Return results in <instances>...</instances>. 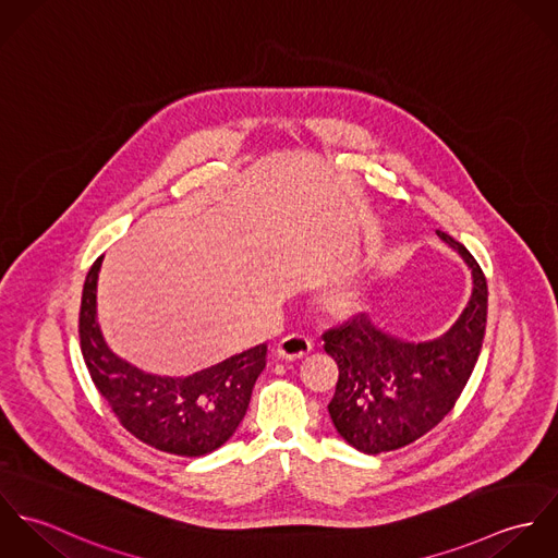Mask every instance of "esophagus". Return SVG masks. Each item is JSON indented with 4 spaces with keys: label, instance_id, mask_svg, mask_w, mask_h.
<instances>
[{
    "label": "esophagus",
    "instance_id": "1",
    "mask_svg": "<svg viewBox=\"0 0 558 558\" xmlns=\"http://www.w3.org/2000/svg\"><path fill=\"white\" fill-rule=\"evenodd\" d=\"M314 350V341L305 335H299V332H292L288 337H283L279 343H277V354L286 361H294V359H303L307 356L310 352Z\"/></svg>",
    "mask_w": 558,
    "mask_h": 558
}]
</instances>
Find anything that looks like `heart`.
<instances>
[{
  "label": "heart",
  "mask_w": 558,
  "mask_h": 558,
  "mask_svg": "<svg viewBox=\"0 0 558 558\" xmlns=\"http://www.w3.org/2000/svg\"><path fill=\"white\" fill-rule=\"evenodd\" d=\"M352 299H354V292H350V290H341V292L335 296V303H337L339 307H348V305L352 303Z\"/></svg>",
  "instance_id": "1"
}]
</instances>
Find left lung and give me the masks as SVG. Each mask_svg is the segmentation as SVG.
I'll return each instance as SVG.
<instances>
[{
	"label": "left lung",
	"mask_w": 558,
	"mask_h": 558,
	"mask_svg": "<svg viewBox=\"0 0 558 558\" xmlns=\"http://www.w3.org/2000/svg\"><path fill=\"white\" fill-rule=\"evenodd\" d=\"M436 234L458 251L473 275L471 301L442 337L405 341L365 314L324 332V350L339 367L328 414L339 436L369 456L396 451L438 425L477 363L487 283L464 244L440 230Z\"/></svg>",
	"instance_id": "left-lung-1"
}]
</instances>
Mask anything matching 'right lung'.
Segmentation results:
<instances>
[{
  "label": "right lung",
  "instance_id": "obj_1",
  "mask_svg": "<svg viewBox=\"0 0 558 558\" xmlns=\"http://www.w3.org/2000/svg\"><path fill=\"white\" fill-rule=\"evenodd\" d=\"M102 257L89 268L81 296L83 361L98 393L118 421L142 442L184 458L226 445L246 414L251 391L266 367V343L184 378L142 372L105 341L96 318V286Z\"/></svg>",
  "mask_w": 558,
  "mask_h": 558
}]
</instances>
